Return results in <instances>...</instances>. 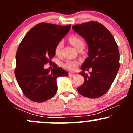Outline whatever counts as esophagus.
Returning <instances> with one entry per match:
<instances>
[{
  "mask_svg": "<svg viewBox=\"0 0 133 133\" xmlns=\"http://www.w3.org/2000/svg\"><path fill=\"white\" fill-rule=\"evenodd\" d=\"M75 76V75L72 73H69V76H70V77H72V76Z\"/></svg>",
  "mask_w": 133,
  "mask_h": 133,
  "instance_id": "esophagus-1",
  "label": "esophagus"
}]
</instances>
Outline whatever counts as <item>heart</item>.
I'll return each instance as SVG.
<instances>
[{
  "label": "heart",
  "mask_w": 133,
  "mask_h": 133,
  "mask_svg": "<svg viewBox=\"0 0 133 133\" xmlns=\"http://www.w3.org/2000/svg\"><path fill=\"white\" fill-rule=\"evenodd\" d=\"M69 41L72 44V45L75 47V48L78 49L79 46L82 45H84V42L83 40L78 37L77 36H71L69 37ZM63 46L62 41H59L57 44H56L55 49H54V51L56 55L59 56L61 54V51H62ZM78 62L75 61H66L64 64H63V67L64 68L66 69H69V70H74L76 68V65H78Z\"/></svg>",
  "instance_id": "obj_1"
}]
</instances>
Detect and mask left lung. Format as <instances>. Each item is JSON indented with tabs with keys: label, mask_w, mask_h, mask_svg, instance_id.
<instances>
[{
	"label": "left lung",
	"mask_w": 133,
	"mask_h": 133,
	"mask_svg": "<svg viewBox=\"0 0 133 133\" xmlns=\"http://www.w3.org/2000/svg\"><path fill=\"white\" fill-rule=\"evenodd\" d=\"M83 37L89 46V57L82 64L80 75L84 83L78 87V92L89 98H97L107 93L112 85L120 68L118 46L111 32L104 25L90 21L72 27ZM92 68L88 75L84 71Z\"/></svg>",
	"instance_id": "obj_1"
}]
</instances>
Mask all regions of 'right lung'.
Returning <instances> with one entry per match:
<instances>
[{"label": "right lung", "instance_id": "obj_1", "mask_svg": "<svg viewBox=\"0 0 133 133\" xmlns=\"http://www.w3.org/2000/svg\"><path fill=\"white\" fill-rule=\"evenodd\" d=\"M71 25L48 23L36 25L19 43L16 55L15 75L23 94L30 100L42 103L51 98L57 90L56 79L68 73L55 64L51 71L44 65L51 62L56 44L68 32Z\"/></svg>", "mask_w": 133, "mask_h": 133}]
</instances>
